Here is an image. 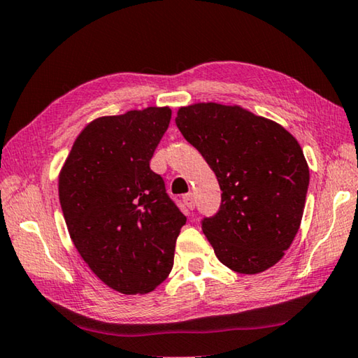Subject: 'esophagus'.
<instances>
[{
  "label": "esophagus",
  "instance_id": "obj_1",
  "mask_svg": "<svg viewBox=\"0 0 358 358\" xmlns=\"http://www.w3.org/2000/svg\"><path fill=\"white\" fill-rule=\"evenodd\" d=\"M183 203L186 205L187 210H194V208H196V199H194V196H192L191 192L189 194H185V196H183Z\"/></svg>",
  "mask_w": 358,
  "mask_h": 358
}]
</instances>
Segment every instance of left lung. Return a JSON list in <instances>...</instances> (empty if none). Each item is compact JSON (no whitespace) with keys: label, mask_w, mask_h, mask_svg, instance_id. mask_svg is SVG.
I'll use <instances>...</instances> for the list:
<instances>
[{"label":"left lung","mask_w":358,"mask_h":358,"mask_svg":"<svg viewBox=\"0 0 358 358\" xmlns=\"http://www.w3.org/2000/svg\"><path fill=\"white\" fill-rule=\"evenodd\" d=\"M216 173L222 201L201 230L219 262L259 274L280 262L301 227L310 171L294 136L238 105L194 103L175 117Z\"/></svg>","instance_id":"8db88e82"}]
</instances>
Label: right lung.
I'll return each mask as SVG.
<instances>
[{
	"label": "right lung",
	"mask_w": 358,
	"mask_h": 358,
	"mask_svg": "<svg viewBox=\"0 0 358 358\" xmlns=\"http://www.w3.org/2000/svg\"><path fill=\"white\" fill-rule=\"evenodd\" d=\"M169 106L105 115L84 127L59 173V201L81 258L109 288L147 294L171 274L186 216L150 159Z\"/></svg>",
	"instance_id": "right-lung-1"
}]
</instances>
